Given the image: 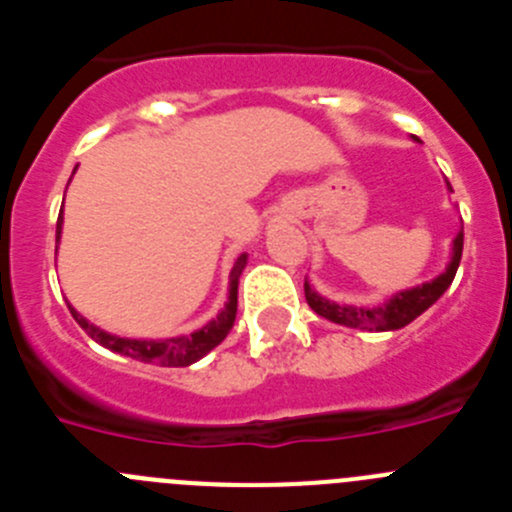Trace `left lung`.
<instances>
[{"instance_id":"obj_1","label":"left lung","mask_w":512,"mask_h":512,"mask_svg":"<svg viewBox=\"0 0 512 512\" xmlns=\"http://www.w3.org/2000/svg\"><path fill=\"white\" fill-rule=\"evenodd\" d=\"M449 192H454L451 184H449ZM461 251H464V230L456 233L454 246H451V261L449 266H446V271H441V274H438L436 279H431V282H423L413 289L397 292V295H392L384 305H377V307L338 305V302L320 297L318 292L307 284V279H305V300L312 310L318 312L320 318L330 320V323L346 325V328H359V330H400L408 323H413L418 315H423V312L451 287V282H454L456 277V269H459Z\"/></svg>"}]
</instances>
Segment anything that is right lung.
Listing matches in <instances>:
<instances>
[{"instance_id": "right-lung-1", "label": "right lung", "mask_w": 512, "mask_h": 512, "mask_svg": "<svg viewBox=\"0 0 512 512\" xmlns=\"http://www.w3.org/2000/svg\"><path fill=\"white\" fill-rule=\"evenodd\" d=\"M61 225H63V207L61 215H58L56 223V243L61 241ZM248 256L241 253L238 261L233 264L230 271V289H228V302L220 310L215 320H210L207 325H202L200 330H194L189 336H174V338H158V341H138V338H120L112 336L107 330L97 328V325L89 323L87 318H81L79 312L69 305L71 315H74L76 323L87 330V336H92L94 341L102 343L104 348H110L115 354L130 356L135 361H143V364H156V366H189L194 361H200L202 356H207L217 343H223L225 336L230 333L235 323V312H238V279H241L243 269H246Z\"/></svg>"}]
</instances>
